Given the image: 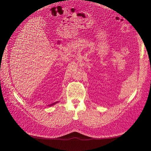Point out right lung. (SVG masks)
Here are the masks:
<instances>
[{"mask_svg":"<svg viewBox=\"0 0 151 151\" xmlns=\"http://www.w3.org/2000/svg\"><path fill=\"white\" fill-rule=\"evenodd\" d=\"M57 103H58V101H57V102H55V103H53V104H51L48 105V106H53V105H54L55 104H56Z\"/></svg>","mask_w":151,"mask_h":151,"instance_id":"1","label":"right lung"}]
</instances>
